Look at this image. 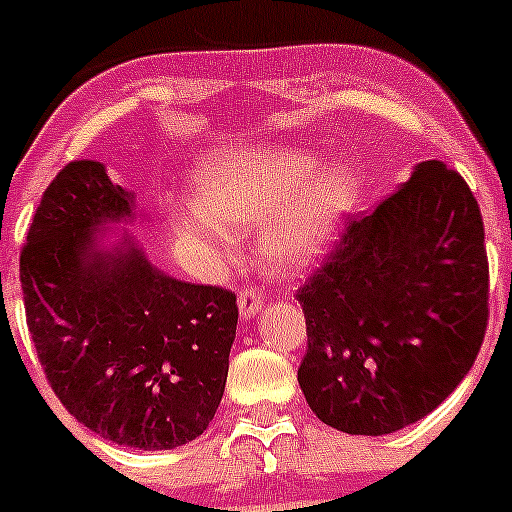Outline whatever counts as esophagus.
Returning <instances> with one entry per match:
<instances>
[{"label":"esophagus","mask_w":512,"mask_h":512,"mask_svg":"<svg viewBox=\"0 0 512 512\" xmlns=\"http://www.w3.org/2000/svg\"><path fill=\"white\" fill-rule=\"evenodd\" d=\"M237 307H240V317L250 319L255 314H260V309L265 307V299H262V292L257 287L242 289L240 297H237Z\"/></svg>","instance_id":"obj_1"}]
</instances>
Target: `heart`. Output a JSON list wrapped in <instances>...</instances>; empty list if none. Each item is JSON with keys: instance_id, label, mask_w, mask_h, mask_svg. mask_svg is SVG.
Wrapping results in <instances>:
<instances>
[{"instance_id": "heart-1", "label": "heart", "mask_w": 512, "mask_h": 512, "mask_svg": "<svg viewBox=\"0 0 512 512\" xmlns=\"http://www.w3.org/2000/svg\"><path fill=\"white\" fill-rule=\"evenodd\" d=\"M292 146L223 151L195 175V205L180 215L178 232L218 260H232L235 232L262 227L260 255L270 270L297 275L337 237L356 203L349 165H313Z\"/></svg>"}]
</instances>
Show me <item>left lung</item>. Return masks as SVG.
Returning a JSON list of instances; mask_svg holds the SVG:
<instances>
[{
    "mask_svg": "<svg viewBox=\"0 0 512 512\" xmlns=\"http://www.w3.org/2000/svg\"><path fill=\"white\" fill-rule=\"evenodd\" d=\"M297 299V381L319 421L384 436L431 414L471 371L488 324L483 218L466 180L441 160L418 163L344 227Z\"/></svg>",
    "mask_w": 512,
    "mask_h": 512,
    "instance_id": "1",
    "label": "left lung"
}]
</instances>
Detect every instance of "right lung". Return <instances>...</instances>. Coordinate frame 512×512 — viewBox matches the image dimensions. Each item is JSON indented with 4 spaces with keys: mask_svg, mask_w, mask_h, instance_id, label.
Instances as JSON below:
<instances>
[{
    "mask_svg": "<svg viewBox=\"0 0 512 512\" xmlns=\"http://www.w3.org/2000/svg\"><path fill=\"white\" fill-rule=\"evenodd\" d=\"M136 200L98 160H71L41 195L19 257L32 342L76 421L118 446L168 451L223 399L237 304L230 289L168 277L128 232Z\"/></svg>",
    "mask_w": 512,
    "mask_h": 512,
    "instance_id": "1",
    "label": "right lung"
}]
</instances>
